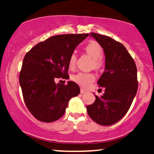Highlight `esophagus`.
<instances>
[{
  "mask_svg": "<svg viewBox=\"0 0 154 154\" xmlns=\"http://www.w3.org/2000/svg\"><path fill=\"white\" fill-rule=\"evenodd\" d=\"M86 93V90H84V88H81V94H84Z\"/></svg>",
  "mask_w": 154,
  "mask_h": 154,
  "instance_id": "1",
  "label": "esophagus"
}]
</instances>
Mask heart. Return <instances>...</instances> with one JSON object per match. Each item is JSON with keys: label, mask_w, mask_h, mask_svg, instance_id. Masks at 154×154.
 Here are the masks:
<instances>
[{"label": "heart", "mask_w": 154, "mask_h": 154, "mask_svg": "<svg viewBox=\"0 0 154 154\" xmlns=\"http://www.w3.org/2000/svg\"><path fill=\"white\" fill-rule=\"evenodd\" d=\"M84 49L86 53L91 56V58L94 59V67L95 68H100L102 65V60L101 57L103 53L102 48L100 45L95 41H91L86 45ZM75 60H76V56L73 53L70 56L69 60H68V66L70 68H73L75 66ZM72 79L76 84L80 85L82 87L86 88L89 86L90 84L94 81L95 75L93 73L80 72L73 75Z\"/></svg>", "instance_id": "b5f03b06"}]
</instances>
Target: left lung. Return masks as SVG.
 <instances>
[{
	"instance_id": "left-lung-1",
	"label": "left lung",
	"mask_w": 154,
	"mask_h": 154,
	"mask_svg": "<svg viewBox=\"0 0 154 154\" xmlns=\"http://www.w3.org/2000/svg\"><path fill=\"white\" fill-rule=\"evenodd\" d=\"M105 55L104 71L97 84L104 88L100 97L86 106L88 115L102 125H111L123 117L131 107L138 90L137 68L123 45L111 37L91 33Z\"/></svg>"
}]
</instances>
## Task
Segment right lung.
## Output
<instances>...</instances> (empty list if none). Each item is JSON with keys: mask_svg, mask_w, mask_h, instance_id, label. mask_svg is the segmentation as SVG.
Here are the masks:
<instances>
[{"mask_svg": "<svg viewBox=\"0 0 154 154\" xmlns=\"http://www.w3.org/2000/svg\"><path fill=\"white\" fill-rule=\"evenodd\" d=\"M88 36H54L38 43L25 55L19 84L27 108L38 120H57L64 115L70 99L80 93V88L73 81L64 85L56 84L55 81L68 76L70 56Z\"/></svg>", "mask_w": 154, "mask_h": 154, "instance_id": "1", "label": "right lung"}]
</instances>
